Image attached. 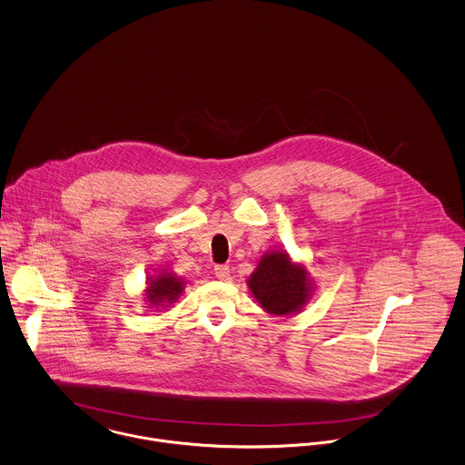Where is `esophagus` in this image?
Segmentation results:
<instances>
[{
    "instance_id": "esophagus-1",
    "label": "esophagus",
    "mask_w": 465,
    "mask_h": 465,
    "mask_svg": "<svg viewBox=\"0 0 465 465\" xmlns=\"http://www.w3.org/2000/svg\"><path fill=\"white\" fill-rule=\"evenodd\" d=\"M213 273H215V277L219 280H223V282H226V280H230V268L228 266H215V270H213Z\"/></svg>"
}]
</instances>
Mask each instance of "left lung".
Instances as JSON below:
<instances>
[{"mask_svg":"<svg viewBox=\"0 0 465 465\" xmlns=\"http://www.w3.org/2000/svg\"><path fill=\"white\" fill-rule=\"evenodd\" d=\"M248 287L268 314L292 316L312 298L314 280L307 266L292 261L285 250H270L250 275Z\"/></svg>","mask_w":465,"mask_h":465,"instance_id":"obj_1","label":"left lung"}]
</instances>
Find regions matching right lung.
Segmentation results:
<instances>
[{"instance_id": "1", "label": "right lung", "mask_w": 465, "mask_h": 465, "mask_svg": "<svg viewBox=\"0 0 465 465\" xmlns=\"http://www.w3.org/2000/svg\"><path fill=\"white\" fill-rule=\"evenodd\" d=\"M186 282L173 273L171 270H162L158 275L147 277L143 298L147 302V309H163L174 303L182 292L185 291Z\"/></svg>"}]
</instances>
